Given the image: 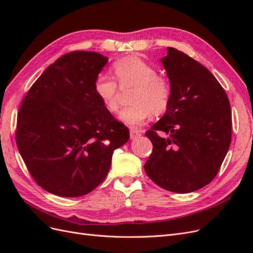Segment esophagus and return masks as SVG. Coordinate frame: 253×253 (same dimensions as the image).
I'll list each match as a JSON object with an SVG mask.
<instances>
[{"label": "esophagus", "instance_id": "1", "mask_svg": "<svg viewBox=\"0 0 253 253\" xmlns=\"http://www.w3.org/2000/svg\"><path fill=\"white\" fill-rule=\"evenodd\" d=\"M138 136H140V131H139V129L133 128V127L129 128V137H131V139H135Z\"/></svg>", "mask_w": 253, "mask_h": 253}]
</instances>
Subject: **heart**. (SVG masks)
Returning a JSON list of instances; mask_svg holds the SVG:
<instances>
[{
  "label": "heart",
  "instance_id": "heart-1",
  "mask_svg": "<svg viewBox=\"0 0 253 253\" xmlns=\"http://www.w3.org/2000/svg\"><path fill=\"white\" fill-rule=\"evenodd\" d=\"M113 72L121 88L134 87L129 102L119 114L126 125L137 126L149 117L165 114L171 102L172 87L169 80L159 76L157 70L137 57H127L113 64ZM94 91L104 109L116 113L119 109V87L106 74H99L94 82Z\"/></svg>",
  "mask_w": 253,
  "mask_h": 253
}]
</instances>
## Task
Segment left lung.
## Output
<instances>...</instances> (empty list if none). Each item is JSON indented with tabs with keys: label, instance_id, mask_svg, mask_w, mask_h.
<instances>
[{
	"label": "left lung",
	"instance_id": "left-lung-1",
	"mask_svg": "<svg viewBox=\"0 0 253 253\" xmlns=\"http://www.w3.org/2000/svg\"><path fill=\"white\" fill-rule=\"evenodd\" d=\"M167 49L162 62L172 87L171 102L145 132L153 151L144 170L163 189L189 193L210 183L224 162L231 142L230 102L209 70L185 52Z\"/></svg>",
	"mask_w": 253,
	"mask_h": 253
}]
</instances>
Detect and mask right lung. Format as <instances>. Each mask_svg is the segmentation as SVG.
<instances>
[{
  "label": "right lung",
  "instance_id": "add662e5",
  "mask_svg": "<svg viewBox=\"0 0 253 253\" xmlns=\"http://www.w3.org/2000/svg\"><path fill=\"white\" fill-rule=\"evenodd\" d=\"M106 63L95 51L65 53L22 100L18 149L36 182L49 193H89L108 175L114 150L129 138L127 127L95 95V79Z\"/></svg>",
  "mask_w": 253,
  "mask_h": 253
}]
</instances>
